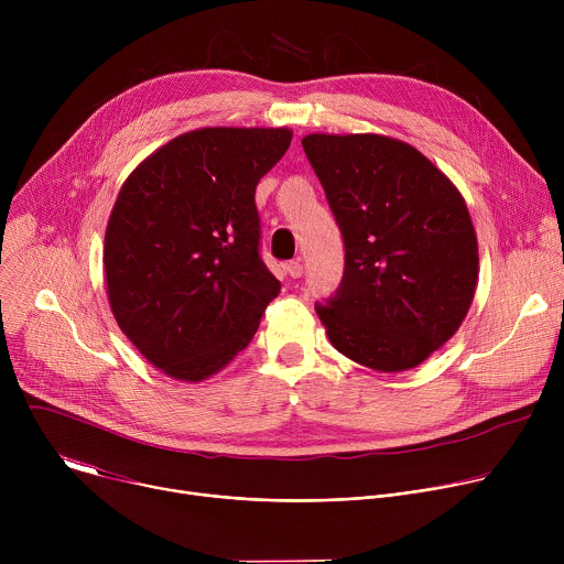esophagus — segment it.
Masks as SVG:
<instances>
[{"label": "esophagus", "instance_id": "1", "mask_svg": "<svg viewBox=\"0 0 564 564\" xmlns=\"http://www.w3.org/2000/svg\"><path fill=\"white\" fill-rule=\"evenodd\" d=\"M285 272H288L292 279H299V276L303 274V263H301V259L290 261V263L285 265Z\"/></svg>", "mask_w": 564, "mask_h": 564}]
</instances>
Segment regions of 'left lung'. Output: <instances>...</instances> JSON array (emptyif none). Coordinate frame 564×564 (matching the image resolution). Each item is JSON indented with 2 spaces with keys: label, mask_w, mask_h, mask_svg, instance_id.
Instances as JSON below:
<instances>
[{
  "label": "left lung",
  "mask_w": 564,
  "mask_h": 564,
  "mask_svg": "<svg viewBox=\"0 0 564 564\" xmlns=\"http://www.w3.org/2000/svg\"><path fill=\"white\" fill-rule=\"evenodd\" d=\"M344 236V279L314 310L330 344L381 372L420 366L462 326L477 238L462 194L415 147L377 133L301 140Z\"/></svg>",
  "instance_id": "obj_1"
}]
</instances>
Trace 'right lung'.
Wrapping results in <instances>:
<instances>
[{"label":"right lung","mask_w":564,"mask_h":564,"mask_svg":"<svg viewBox=\"0 0 564 564\" xmlns=\"http://www.w3.org/2000/svg\"><path fill=\"white\" fill-rule=\"evenodd\" d=\"M290 129L205 127L124 181L105 234L111 312L140 355L203 381L252 341L281 283L261 259L257 185Z\"/></svg>","instance_id":"obj_1"}]
</instances>
